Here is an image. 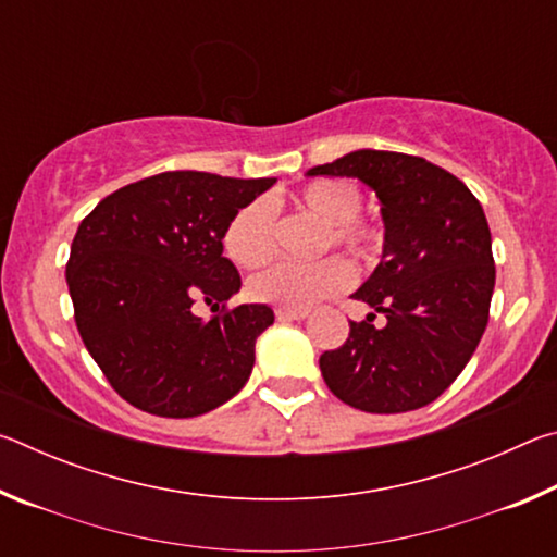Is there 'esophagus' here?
<instances>
[{
	"label": "esophagus",
	"instance_id": "34e87169",
	"mask_svg": "<svg viewBox=\"0 0 557 557\" xmlns=\"http://www.w3.org/2000/svg\"><path fill=\"white\" fill-rule=\"evenodd\" d=\"M275 314H277V319H282V322H292V319L309 317V309H305V307H277Z\"/></svg>",
	"mask_w": 557,
	"mask_h": 557
}]
</instances>
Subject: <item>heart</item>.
<instances>
[{
	"label": "heart",
	"instance_id": "heart-1",
	"mask_svg": "<svg viewBox=\"0 0 557 557\" xmlns=\"http://www.w3.org/2000/svg\"><path fill=\"white\" fill-rule=\"evenodd\" d=\"M295 203L329 225L322 250L336 243L356 260H373L381 248V231L361 215V188L346 178H319L295 196ZM277 245V215L268 199H252L231 215L223 231V248L235 265L260 268ZM354 282L351 262L332 256L319 262H277L252 275L248 292L280 307H312L344 292Z\"/></svg>",
	"mask_w": 557,
	"mask_h": 557
}]
</instances>
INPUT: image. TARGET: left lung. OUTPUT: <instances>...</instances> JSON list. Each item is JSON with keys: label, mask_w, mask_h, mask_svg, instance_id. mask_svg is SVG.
Wrapping results in <instances>:
<instances>
[{"label": "left lung", "mask_w": 557, "mask_h": 557, "mask_svg": "<svg viewBox=\"0 0 557 557\" xmlns=\"http://www.w3.org/2000/svg\"><path fill=\"white\" fill-rule=\"evenodd\" d=\"M307 176L361 178L385 225L379 268L354 299L388 322H351L346 342L322 354L329 391L363 412L418 410L465 371L488 322L496 268L482 203L428 159L381 149H358Z\"/></svg>", "instance_id": "left-lung-1"}]
</instances>
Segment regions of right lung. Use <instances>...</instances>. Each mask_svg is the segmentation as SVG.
<instances>
[{
    "mask_svg": "<svg viewBox=\"0 0 557 557\" xmlns=\"http://www.w3.org/2000/svg\"><path fill=\"white\" fill-rule=\"evenodd\" d=\"M275 178L164 172L102 199L78 225L65 282L75 326L112 388L159 418H196L250 379L268 305L225 309L240 275L223 258L231 215ZM203 298L222 314L190 312Z\"/></svg>",
    "mask_w": 557,
    "mask_h": 557,
    "instance_id": "1",
    "label": "right lung"
}]
</instances>
